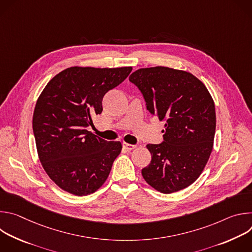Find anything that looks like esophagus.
Returning a JSON list of instances; mask_svg holds the SVG:
<instances>
[{"label":"esophagus","mask_w":252,"mask_h":252,"mask_svg":"<svg viewBox=\"0 0 252 252\" xmlns=\"http://www.w3.org/2000/svg\"><path fill=\"white\" fill-rule=\"evenodd\" d=\"M123 147L126 151H132L135 149V146L134 145H130V143H126V142H124L123 143Z\"/></svg>","instance_id":"34e87169"}]
</instances>
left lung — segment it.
<instances>
[{
  "mask_svg": "<svg viewBox=\"0 0 252 252\" xmlns=\"http://www.w3.org/2000/svg\"><path fill=\"white\" fill-rule=\"evenodd\" d=\"M129 82L141 92L147 110L164 122L163 141L147 146L152 160L141 169L142 177L162 193L189 187L213 148L217 117L208 90L189 71L167 66L139 68Z\"/></svg>",
  "mask_w": 252,
  "mask_h": 252,
  "instance_id": "obj_1",
  "label": "left lung"
}]
</instances>
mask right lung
<instances>
[{"label": "right lung", "mask_w": 252, "mask_h": 252, "mask_svg": "<svg viewBox=\"0 0 252 252\" xmlns=\"http://www.w3.org/2000/svg\"><path fill=\"white\" fill-rule=\"evenodd\" d=\"M132 67L71 66L55 76L40 94L32 130L40 161L63 190L84 196L106 181L121 154V141H106L87 129L102 112L103 95Z\"/></svg>", "instance_id": "1"}]
</instances>
